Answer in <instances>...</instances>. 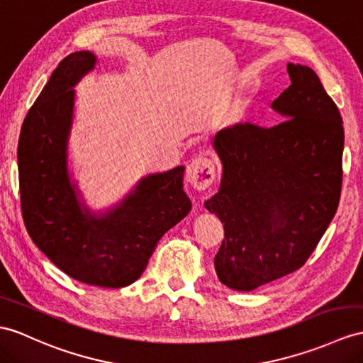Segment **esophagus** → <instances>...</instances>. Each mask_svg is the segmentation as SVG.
I'll use <instances>...</instances> for the list:
<instances>
[{"instance_id": "esophagus-1", "label": "esophagus", "mask_w": 363, "mask_h": 363, "mask_svg": "<svg viewBox=\"0 0 363 363\" xmlns=\"http://www.w3.org/2000/svg\"><path fill=\"white\" fill-rule=\"evenodd\" d=\"M186 180L191 186L201 191L209 188L212 182L216 180V164L208 157L199 155L188 163L186 166Z\"/></svg>"}]
</instances>
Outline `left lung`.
Instances as JSON below:
<instances>
[{"label":"left lung","mask_w":363,"mask_h":363,"mask_svg":"<svg viewBox=\"0 0 363 363\" xmlns=\"http://www.w3.org/2000/svg\"><path fill=\"white\" fill-rule=\"evenodd\" d=\"M272 128L237 123L214 138L220 189L205 206L225 228L216 255L223 285L252 291L302 268L337 211L343 126L313 69L288 65Z\"/></svg>","instance_id":"1"}]
</instances>
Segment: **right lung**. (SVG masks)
<instances>
[{"label": "right lung", "mask_w": 363, "mask_h": 363, "mask_svg": "<svg viewBox=\"0 0 363 363\" xmlns=\"http://www.w3.org/2000/svg\"><path fill=\"white\" fill-rule=\"evenodd\" d=\"M95 61L91 52L67 55L26 115L18 141L21 212L32 242L69 277L121 288L143 274L158 240L188 216L191 200L179 166L146 177L103 217L79 205L66 166L72 87Z\"/></svg>", "instance_id": "right-lung-1"}]
</instances>
